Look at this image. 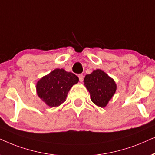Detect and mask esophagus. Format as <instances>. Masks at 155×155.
I'll return each instance as SVG.
<instances>
[{
  "label": "esophagus",
  "instance_id": "esophagus-1",
  "mask_svg": "<svg viewBox=\"0 0 155 155\" xmlns=\"http://www.w3.org/2000/svg\"><path fill=\"white\" fill-rule=\"evenodd\" d=\"M78 77H79L80 81H81V82L83 81V80H84L83 74H79V75H78Z\"/></svg>",
  "mask_w": 155,
  "mask_h": 155
}]
</instances>
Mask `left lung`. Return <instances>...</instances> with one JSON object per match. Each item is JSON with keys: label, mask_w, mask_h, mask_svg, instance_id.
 Listing matches in <instances>:
<instances>
[{"label": "left lung", "mask_w": 155, "mask_h": 155, "mask_svg": "<svg viewBox=\"0 0 155 155\" xmlns=\"http://www.w3.org/2000/svg\"><path fill=\"white\" fill-rule=\"evenodd\" d=\"M84 82L90 93L91 101L101 108L108 105L117 89L114 79L101 69L94 70L91 74L86 75Z\"/></svg>", "instance_id": "left-lung-1"}]
</instances>
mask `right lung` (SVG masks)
Returning <instances> with one entry per match:
<instances>
[{"instance_id": "right-lung-1", "label": "right lung", "mask_w": 155, "mask_h": 155, "mask_svg": "<svg viewBox=\"0 0 155 155\" xmlns=\"http://www.w3.org/2000/svg\"><path fill=\"white\" fill-rule=\"evenodd\" d=\"M79 82V78L64 69H56L37 82V94L46 105L58 107L66 101L69 90Z\"/></svg>"}]
</instances>
